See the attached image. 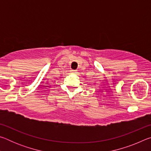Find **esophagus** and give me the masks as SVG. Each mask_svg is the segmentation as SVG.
Listing matches in <instances>:
<instances>
[{"instance_id":"obj_1","label":"esophagus","mask_w":151,"mask_h":151,"mask_svg":"<svg viewBox=\"0 0 151 151\" xmlns=\"http://www.w3.org/2000/svg\"><path fill=\"white\" fill-rule=\"evenodd\" d=\"M70 71H71V73H74V74L77 73V70H71Z\"/></svg>"}]
</instances>
